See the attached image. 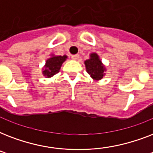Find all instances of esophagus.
<instances>
[{
	"instance_id": "obj_1",
	"label": "esophagus",
	"mask_w": 153,
	"mask_h": 153,
	"mask_svg": "<svg viewBox=\"0 0 153 153\" xmlns=\"http://www.w3.org/2000/svg\"><path fill=\"white\" fill-rule=\"evenodd\" d=\"M79 55H73L71 56V58H72V59H74V60H77L78 59H79Z\"/></svg>"
}]
</instances>
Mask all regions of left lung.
Segmentation results:
<instances>
[{"label":"left lung","instance_id":"1","mask_svg":"<svg viewBox=\"0 0 153 153\" xmlns=\"http://www.w3.org/2000/svg\"><path fill=\"white\" fill-rule=\"evenodd\" d=\"M86 72L95 81H100L105 75L106 67L101 60L99 55L95 52L90 54V58L84 61Z\"/></svg>","mask_w":153,"mask_h":153}]
</instances>
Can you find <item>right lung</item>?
I'll return each instance as SVG.
<instances>
[{"label": "right lung", "instance_id": "right-lung-1", "mask_svg": "<svg viewBox=\"0 0 153 153\" xmlns=\"http://www.w3.org/2000/svg\"><path fill=\"white\" fill-rule=\"evenodd\" d=\"M68 59L67 55H55L51 54L46 60L44 67L42 68V74L45 78H51L59 72L62 64Z\"/></svg>", "mask_w": 153, "mask_h": 153}]
</instances>
